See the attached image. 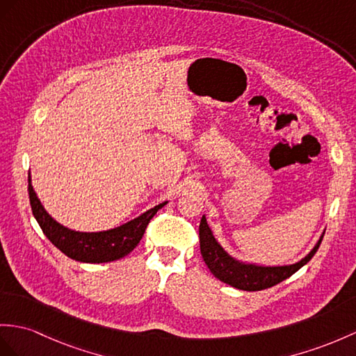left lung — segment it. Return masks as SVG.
<instances>
[{
	"mask_svg": "<svg viewBox=\"0 0 356 356\" xmlns=\"http://www.w3.org/2000/svg\"><path fill=\"white\" fill-rule=\"evenodd\" d=\"M322 238L323 237H320L314 249L296 264L263 267V266H254V264H243L225 252L222 246L213 237L211 229L208 228L205 216H202L201 225H199V243H201V254L208 268H210L211 273L222 282L229 284L232 287H236L238 290H246V291H259L264 289H270L273 285L290 278L293 273H296L302 266H305L309 259L314 257L320 243H322Z\"/></svg>",
	"mask_w": 356,
	"mask_h": 356,
	"instance_id": "8db88e82",
	"label": "left lung"
}]
</instances>
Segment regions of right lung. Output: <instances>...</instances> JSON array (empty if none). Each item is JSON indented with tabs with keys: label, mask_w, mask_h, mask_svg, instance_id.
<instances>
[{
	"label": "right lung",
	"mask_w": 356,
	"mask_h": 356,
	"mask_svg": "<svg viewBox=\"0 0 356 356\" xmlns=\"http://www.w3.org/2000/svg\"><path fill=\"white\" fill-rule=\"evenodd\" d=\"M29 196L33 216L48 240L57 249L80 263H108L128 255L138 245L143 237L149 220L160 208L166 204H160L149 211L138 216L137 219L128 222L122 227L101 232H78L56 222L42 207L29 178Z\"/></svg>",
	"instance_id": "1"
}]
</instances>
